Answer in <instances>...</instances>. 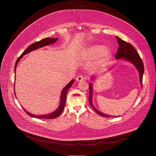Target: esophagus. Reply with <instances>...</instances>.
<instances>
[{
	"label": "esophagus",
	"instance_id": "esophagus-1",
	"mask_svg": "<svg viewBox=\"0 0 156 156\" xmlns=\"http://www.w3.org/2000/svg\"><path fill=\"white\" fill-rule=\"evenodd\" d=\"M76 80L77 81H82L83 80V78L82 77V76H78L76 77Z\"/></svg>",
	"mask_w": 156,
	"mask_h": 156
}]
</instances>
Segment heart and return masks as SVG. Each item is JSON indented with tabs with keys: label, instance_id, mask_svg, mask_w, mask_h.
Masks as SVG:
<instances>
[{
	"label": "heart",
	"instance_id": "obj_1",
	"mask_svg": "<svg viewBox=\"0 0 156 156\" xmlns=\"http://www.w3.org/2000/svg\"><path fill=\"white\" fill-rule=\"evenodd\" d=\"M112 55V51L109 47H102L98 44L89 46L85 51L87 59H92L96 57L91 64V68L93 69H101L105 67L111 59Z\"/></svg>",
	"mask_w": 156,
	"mask_h": 156
}]
</instances>
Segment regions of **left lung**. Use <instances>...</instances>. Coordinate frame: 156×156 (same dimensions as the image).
Wrapping results in <instances>:
<instances>
[{
  "label": "left lung",
  "instance_id": "1",
  "mask_svg": "<svg viewBox=\"0 0 156 156\" xmlns=\"http://www.w3.org/2000/svg\"><path fill=\"white\" fill-rule=\"evenodd\" d=\"M116 39L119 44V48L116 55V59L117 60L122 59V60L128 61L134 66L138 70V72L139 74V79H140V83L141 86H142V78H143V75L144 73V66L140 55H139L138 53L135 50V48L130 44L125 42L124 40H122L118 37H116ZM95 78H96V76H92L91 78V80L93 81H95V80L96 79ZM92 96H93V85L91 83L89 84L88 99H89L90 104L94 110L101 116H104L106 118L112 116L109 115V114L103 113L101 111H99V110H97L95 108V107H94V105L92 103V98H93Z\"/></svg>",
  "mask_w": 156,
  "mask_h": 156
}]
</instances>
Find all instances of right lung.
Returning a JSON list of instances; mask_svg holds the SVG:
<instances>
[{
	"mask_svg": "<svg viewBox=\"0 0 156 156\" xmlns=\"http://www.w3.org/2000/svg\"><path fill=\"white\" fill-rule=\"evenodd\" d=\"M58 40V38H44L42 40H41L39 42H35L32 44L31 45H30L29 47H28V48L24 51L23 54L20 56L19 58L17 59L15 64V66H14V71H15V76H16V67H17V65L19 62V61L23 58V57L26 55L28 53H30V52L37 50V49H38L39 48L43 47L47 45H48L50 44H54L56 41ZM74 81L75 80H72L66 86L61 92V97H60V103L59 105L58 106V108H57V109L54 111L52 113H50L48 114H45V115H35V114H33L31 113L28 112V111H26V109H24L23 108V109L24 110L28 115H29L31 117L33 118H40V119H54L55 118L57 117H58L60 114H61V112H62L64 108V105H65V102H66V94L67 92L68 91V90L70 88V87L72 86V85L74 83ZM15 92V91H14ZM14 94L16 95V93L14 92Z\"/></svg>",
	"mask_w": 156,
	"mask_h": 156,
	"instance_id": "right-lung-1",
	"label": "right lung"
}]
</instances>
